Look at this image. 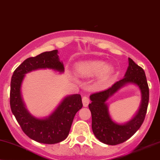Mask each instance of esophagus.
Instances as JSON below:
<instances>
[{
  "instance_id": "obj_1",
  "label": "esophagus",
  "mask_w": 160,
  "mask_h": 160,
  "mask_svg": "<svg viewBox=\"0 0 160 160\" xmlns=\"http://www.w3.org/2000/svg\"><path fill=\"white\" fill-rule=\"evenodd\" d=\"M82 102H83V106L84 107H88L90 103V99L88 97H82Z\"/></svg>"
}]
</instances>
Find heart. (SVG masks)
<instances>
[{
    "mask_svg": "<svg viewBox=\"0 0 160 160\" xmlns=\"http://www.w3.org/2000/svg\"><path fill=\"white\" fill-rule=\"evenodd\" d=\"M76 72L84 78H89L98 74L99 79L106 80L112 73V67L100 60H91L78 63L75 67Z\"/></svg>",
    "mask_w": 160,
    "mask_h": 160,
    "instance_id": "b5f03b06",
    "label": "heart"
}]
</instances>
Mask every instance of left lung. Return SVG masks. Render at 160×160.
<instances>
[{
    "label": "left lung",
    "mask_w": 160,
    "mask_h": 160,
    "mask_svg": "<svg viewBox=\"0 0 160 160\" xmlns=\"http://www.w3.org/2000/svg\"><path fill=\"white\" fill-rule=\"evenodd\" d=\"M128 83L136 84L142 93V103L137 115L125 125H118L110 119L105 101L118 89ZM89 109L92 116V129L97 139L108 145L123 143L131 138L144 121L149 102V88L145 72L142 67L129 58V67L124 78L104 91L92 93Z\"/></svg>",
    "instance_id": "left-lung-1"
}]
</instances>
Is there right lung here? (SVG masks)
<instances>
[{
	"label": "right lung",
	"mask_w": 160,
	"mask_h": 160,
	"mask_svg": "<svg viewBox=\"0 0 160 160\" xmlns=\"http://www.w3.org/2000/svg\"><path fill=\"white\" fill-rule=\"evenodd\" d=\"M52 69L63 72L58 50L46 52L27 58L13 72L10 83L9 103L12 114L23 132L31 139L42 144L61 142L68 136L75 115L83 106L80 94L66 97L52 115L46 119L32 116L25 108L21 95V85L24 74L37 69Z\"/></svg>",
	"instance_id": "obj_1"
}]
</instances>
